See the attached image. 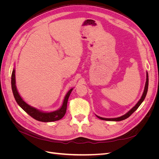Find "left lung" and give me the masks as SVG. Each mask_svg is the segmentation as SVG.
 Returning <instances> with one entry per match:
<instances>
[{
    "label": "left lung",
    "mask_w": 159,
    "mask_h": 159,
    "mask_svg": "<svg viewBox=\"0 0 159 159\" xmlns=\"http://www.w3.org/2000/svg\"><path fill=\"white\" fill-rule=\"evenodd\" d=\"M148 73H147V80H146V83H145V89H144V91H143V93L141 98L140 99V100L139 101L138 103L135 105V106H134L131 110L129 111V112H127L126 114H125L124 115H123V116H121V117H117V118H111V119L103 118V117L98 116V115H96V116H97V117H98L100 119L105 120V121H122V120H124V119L128 118L130 116V115H132L134 111H135L138 109V107L140 106V105L142 103V102H143L144 99H145V98L146 97L147 93V91H148Z\"/></svg>",
    "instance_id": "left-lung-1"
}]
</instances>
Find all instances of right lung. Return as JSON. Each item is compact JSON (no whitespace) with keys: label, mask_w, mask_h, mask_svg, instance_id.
<instances>
[{"label":"right lung","mask_w":159,"mask_h":159,"mask_svg":"<svg viewBox=\"0 0 159 159\" xmlns=\"http://www.w3.org/2000/svg\"><path fill=\"white\" fill-rule=\"evenodd\" d=\"M11 85H12V90L14 95V97L15 98L16 102L25 112H26L28 115L31 116L32 118L37 120V121H42V122H52L57 121V120L61 119L63 117L66 112L67 109V103H68V98L70 97V95L73 90V88H71L66 95L65 96V98L64 99L63 104L62 106L58 110L55 111L50 112V113H45L40 111L38 109H36L31 107L30 105H28L25 101H24L20 95H19L16 87V81H15V70H13L12 76H11Z\"/></svg>","instance_id":"1"}]
</instances>
